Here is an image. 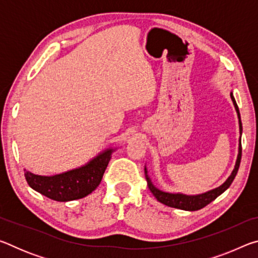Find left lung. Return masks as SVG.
I'll use <instances>...</instances> for the list:
<instances>
[{"mask_svg": "<svg viewBox=\"0 0 258 258\" xmlns=\"http://www.w3.org/2000/svg\"><path fill=\"white\" fill-rule=\"evenodd\" d=\"M231 100H232L233 106L235 108V111H237L238 115V119H239V132H240V138H239V148H238V156H237V160H235V165L232 173L231 175L226 178V181L223 183V184L215 187V189L209 190L205 194H200V195H184V194H172V192H166L163 190H159L158 187H156L152 183L151 178L148 174V169L147 166H145V174H146V178H147V183H148V187L151 191V194L155 196L156 199L158 200L159 203L166 205L168 207H173V208H177V209H182V211H189V212H194V211H198V209H202L205 206H207L209 203H212L213 200H215L218 196L223 194V192L228 189V187L231 185V183L233 182L235 175H237L238 169H239V165H240V160H241V134H242V124H241V118H240V112H239V108L237 106V102H235L233 93H230Z\"/></svg>", "mask_w": 258, "mask_h": 258, "instance_id": "8db88e82", "label": "left lung"}]
</instances>
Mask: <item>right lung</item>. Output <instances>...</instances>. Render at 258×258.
I'll use <instances>...</instances> for the list:
<instances>
[{"instance_id":"add662e5","label":"right lung","mask_w":258,"mask_h":258,"mask_svg":"<svg viewBox=\"0 0 258 258\" xmlns=\"http://www.w3.org/2000/svg\"><path fill=\"white\" fill-rule=\"evenodd\" d=\"M115 150L108 148L81 167L51 176L37 175L25 169L26 181L33 190L55 202H72L84 198L100 184Z\"/></svg>"}]
</instances>
